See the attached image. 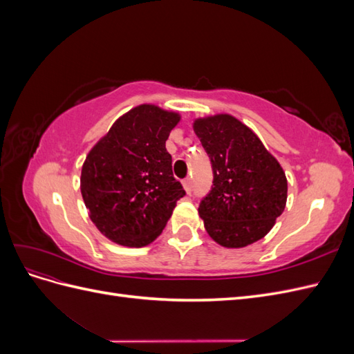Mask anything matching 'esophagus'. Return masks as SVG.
I'll return each instance as SVG.
<instances>
[{
    "instance_id": "esophagus-1",
    "label": "esophagus",
    "mask_w": 354,
    "mask_h": 354,
    "mask_svg": "<svg viewBox=\"0 0 354 354\" xmlns=\"http://www.w3.org/2000/svg\"><path fill=\"white\" fill-rule=\"evenodd\" d=\"M183 187H185V190H186V194L190 195V192H192V183H190L189 178H185V180H183Z\"/></svg>"
}]
</instances>
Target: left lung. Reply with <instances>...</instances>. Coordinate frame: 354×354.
Wrapping results in <instances>:
<instances>
[{
  "mask_svg": "<svg viewBox=\"0 0 354 354\" xmlns=\"http://www.w3.org/2000/svg\"><path fill=\"white\" fill-rule=\"evenodd\" d=\"M194 130L214 173L198 209L205 230L224 248L260 241L285 209V171L251 128L229 113L198 118Z\"/></svg>",
  "mask_w": 354,
  "mask_h": 354,
  "instance_id": "1",
  "label": "left lung"
}]
</instances>
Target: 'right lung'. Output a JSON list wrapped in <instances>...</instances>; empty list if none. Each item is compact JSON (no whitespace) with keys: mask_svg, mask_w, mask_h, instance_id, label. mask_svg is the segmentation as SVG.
Listing matches in <instances>:
<instances>
[{"mask_svg":"<svg viewBox=\"0 0 354 354\" xmlns=\"http://www.w3.org/2000/svg\"><path fill=\"white\" fill-rule=\"evenodd\" d=\"M180 115L140 104L118 118L81 169V195L94 226L112 242L140 248L162 233L186 195L165 142Z\"/></svg>","mask_w":354,"mask_h":354,"instance_id":"right-lung-1","label":"right lung"}]
</instances>
